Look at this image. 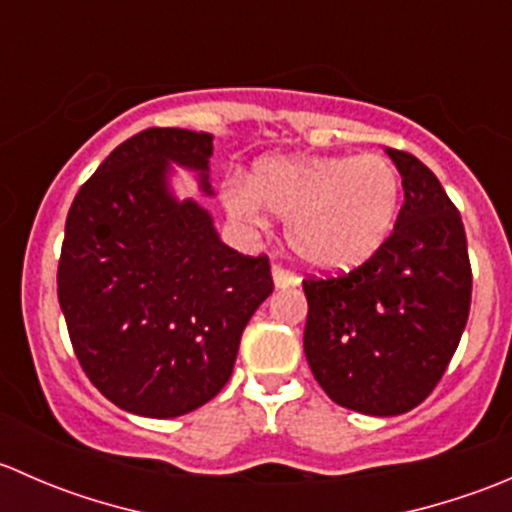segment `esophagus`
I'll return each mask as SVG.
<instances>
[{"mask_svg":"<svg viewBox=\"0 0 512 512\" xmlns=\"http://www.w3.org/2000/svg\"><path fill=\"white\" fill-rule=\"evenodd\" d=\"M272 280H275V285L280 289L294 287L299 282L297 275H294V272H289L287 267H282V265H272Z\"/></svg>","mask_w":512,"mask_h":512,"instance_id":"obj_1","label":"esophagus"}]
</instances>
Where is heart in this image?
I'll return each mask as SVG.
<instances>
[{"mask_svg":"<svg viewBox=\"0 0 512 512\" xmlns=\"http://www.w3.org/2000/svg\"><path fill=\"white\" fill-rule=\"evenodd\" d=\"M401 180L381 156L265 158L250 180H230L232 218L260 225L265 207L285 218L294 255L324 272L354 270L386 242L396 223Z\"/></svg>","mask_w":512,"mask_h":512,"instance_id":"obj_1","label":"heart"}]
</instances>
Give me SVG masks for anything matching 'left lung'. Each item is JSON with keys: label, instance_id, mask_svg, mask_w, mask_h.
<instances>
[{"label": "left lung", "instance_id": "left-lung-1", "mask_svg": "<svg viewBox=\"0 0 512 512\" xmlns=\"http://www.w3.org/2000/svg\"><path fill=\"white\" fill-rule=\"evenodd\" d=\"M404 205L384 245L352 272L307 277L304 354L334 404L406 414L441 381L471 312L461 213L416 156L386 148Z\"/></svg>", "mask_w": 512, "mask_h": 512}]
</instances>
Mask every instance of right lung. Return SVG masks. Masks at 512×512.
<instances>
[{
	"mask_svg": "<svg viewBox=\"0 0 512 512\" xmlns=\"http://www.w3.org/2000/svg\"><path fill=\"white\" fill-rule=\"evenodd\" d=\"M210 156V133L146 128L98 165L66 218L56 292L71 347L131 414L183 416L218 396L242 329L275 289L267 255L227 247L208 210L170 195V163L198 170L213 193Z\"/></svg>",
	"mask_w": 512,
	"mask_h": 512,
	"instance_id": "obj_1",
	"label": "right lung"
}]
</instances>
